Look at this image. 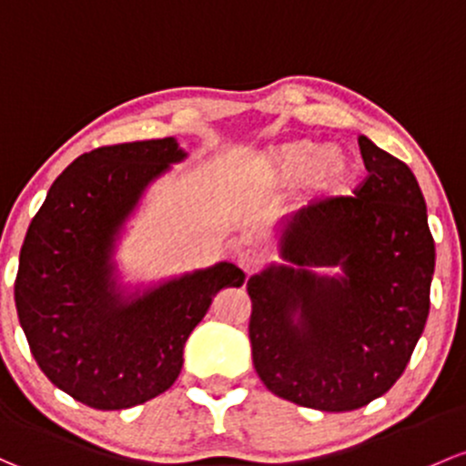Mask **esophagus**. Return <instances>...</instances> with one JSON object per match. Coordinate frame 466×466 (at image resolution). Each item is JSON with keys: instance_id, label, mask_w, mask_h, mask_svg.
<instances>
[{"instance_id": "1", "label": "esophagus", "mask_w": 466, "mask_h": 466, "mask_svg": "<svg viewBox=\"0 0 466 466\" xmlns=\"http://www.w3.org/2000/svg\"><path fill=\"white\" fill-rule=\"evenodd\" d=\"M261 263H263V258L257 249H241V252H237V266L241 268L248 277L249 274L257 272L258 268H261Z\"/></svg>"}]
</instances>
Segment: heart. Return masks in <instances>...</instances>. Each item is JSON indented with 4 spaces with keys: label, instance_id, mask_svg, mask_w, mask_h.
Segmentation results:
<instances>
[{
    "label": "heart",
    "instance_id": "1",
    "mask_svg": "<svg viewBox=\"0 0 466 466\" xmlns=\"http://www.w3.org/2000/svg\"><path fill=\"white\" fill-rule=\"evenodd\" d=\"M258 178L266 187H292L306 180L315 198H335L352 178V160L337 147L323 149L312 140L274 145L258 163Z\"/></svg>",
    "mask_w": 466,
    "mask_h": 466
}]
</instances>
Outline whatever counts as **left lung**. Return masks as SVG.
Instances as JSON below:
<instances>
[{
	"label": "left lung",
	"instance_id": "left-lung-1",
	"mask_svg": "<svg viewBox=\"0 0 466 466\" xmlns=\"http://www.w3.org/2000/svg\"><path fill=\"white\" fill-rule=\"evenodd\" d=\"M369 176L281 223V257L248 279L252 361L268 390L317 410H355L404 373L429 317L435 246L413 171L366 136ZM342 268L323 278L312 267Z\"/></svg>",
	"mask_w": 466,
	"mask_h": 466
}]
</instances>
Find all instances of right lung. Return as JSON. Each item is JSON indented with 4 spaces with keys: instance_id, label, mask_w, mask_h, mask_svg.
Here are the masks:
<instances>
[{
    "instance_id": "add662e5",
    "label": "right lung",
    "mask_w": 466,
    "mask_h": 466,
    "mask_svg": "<svg viewBox=\"0 0 466 466\" xmlns=\"http://www.w3.org/2000/svg\"><path fill=\"white\" fill-rule=\"evenodd\" d=\"M185 156L176 138L97 147L57 176L28 225L15 279L19 323L42 373L91 409H129L165 393L212 299L246 281L223 261L143 295L116 283L122 225L147 185Z\"/></svg>"
}]
</instances>
